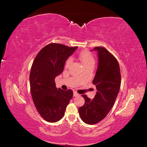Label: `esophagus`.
Segmentation results:
<instances>
[{"label":"esophagus","mask_w":147,"mask_h":147,"mask_svg":"<svg viewBox=\"0 0 147 147\" xmlns=\"http://www.w3.org/2000/svg\"><path fill=\"white\" fill-rule=\"evenodd\" d=\"M79 94H78V93L77 92H74V97H76V96H78Z\"/></svg>","instance_id":"obj_1"}]
</instances>
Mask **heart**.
I'll use <instances>...</instances> for the list:
<instances>
[{
  "mask_svg": "<svg viewBox=\"0 0 147 147\" xmlns=\"http://www.w3.org/2000/svg\"><path fill=\"white\" fill-rule=\"evenodd\" d=\"M80 60L81 61L82 64L83 65L84 67H88V66H94L95 64V60L94 57L91 53L88 51H82L79 56ZM71 62H72V59L69 57L67 59L65 62V67H68L71 64Z\"/></svg>",
  "mask_w": 147,
  "mask_h": 147,
  "instance_id": "b5f03b06",
  "label": "heart"
}]
</instances>
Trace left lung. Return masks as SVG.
Here are the masks:
<instances>
[{"label":"left lung","instance_id":"8db88e82","mask_svg":"<svg viewBox=\"0 0 147 147\" xmlns=\"http://www.w3.org/2000/svg\"><path fill=\"white\" fill-rule=\"evenodd\" d=\"M98 65L92 83L97 89L93 99L85 95L84 104L78 109L82 121L88 124H96L103 119L112 109L121 85V74L118 62L103 47H95Z\"/></svg>","mask_w":147,"mask_h":147}]
</instances>
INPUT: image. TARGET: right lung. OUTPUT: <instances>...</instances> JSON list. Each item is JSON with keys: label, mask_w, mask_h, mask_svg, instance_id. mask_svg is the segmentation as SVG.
Returning <instances> with one entry per match:
<instances>
[{"label": "right lung", "mask_w": 147, "mask_h": 147, "mask_svg": "<svg viewBox=\"0 0 147 147\" xmlns=\"http://www.w3.org/2000/svg\"><path fill=\"white\" fill-rule=\"evenodd\" d=\"M77 48L50 43L38 52L33 62L29 76L31 95L38 112L48 122L59 121L73 97L71 90L57 89L55 79L63 72L65 61Z\"/></svg>", "instance_id": "right-lung-1"}]
</instances>
